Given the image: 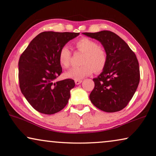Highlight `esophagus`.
<instances>
[{
  "label": "esophagus",
  "instance_id": "1",
  "mask_svg": "<svg viewBox=\"0 0 156 156\" xmlns=\"http://www.w3.org/2000/svg\"><path fill=\"white\" fill-rule=\"evenodd\" d=\"M82 80H75V83L76 84H80L82 83Z\"/></svg>",
  "mask_w": 156,
  "mask_h": 156
}]
</instances>
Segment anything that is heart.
Listing matches in <instances>:
<instances>
[{"label":"heart","mask_w":156,"mask_h":156,"mask_svg":"<svg viewBox=\"0 0 156 156\" xmlns=\"http://www.w3.org/2000/svg\"><path fill=\"white\" fill-rule=\"evenodd\" d=\"M75 46L80 52H84L81 63L83 65L72 67L65 73L67 78L81 80L89 76L95 71L99 73L105 67L107 63V55L102 48L99 46L97 42L89 38L83 37L76 42ZM72 60V52L67 46L61 48L58 53V61L61 66L68 68Z\"/></svg>","instance_id":"heart-1"}]
</instances>
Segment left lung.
<instances>
[{
  "instance_id": "8db88e82",
  "label": "left lung",
  "mask_w": 156,
  "mask_h": 156,
  "mask_svg": "<svg viewBox=\"0 0 156 156\" xmlns=\"http://www.w3.org/2000/svg\"><path fill=\"white\" fill-rule=\"evenodd\" d=\"M83 34L100 41L107 55L102 72L93 79L95 87L89 95L90 100L104 112L120 111L131 100L139 84L136 56L119 36L111 31Z\"/></svg>"
}]
</instances>
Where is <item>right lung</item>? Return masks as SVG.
<instances>
[{
  "instance_id": "add662e5",
  "label": "right lung",
  "mask_w": 156,
  "mask_h": 156,
  "mask_svg": "<svg viewBox=\"0 0 156 156\" xmlns=\"http://www.w3.org/2000/svg\"><path fill=\"white\" fill-rule=\"evenodd\" d=\"M79 33L45 31L39 33L22 54L18 62L20 88L37 111L52 115L68 103L72 79L55 82L62 72L58 61L61 48Z\"/></svg>"
}]
</instances>
